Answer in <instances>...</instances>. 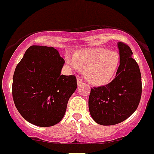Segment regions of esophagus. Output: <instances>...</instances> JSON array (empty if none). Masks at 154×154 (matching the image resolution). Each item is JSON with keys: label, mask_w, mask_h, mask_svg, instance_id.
Returning a JSON list of instances; mask_svg holds the SVG:
<instances>
[{"label": "esophagus", "mask_w": 154, "mask_h": 154, "mask_svg": "<svg viewBox=\"0 0 154 154\" xmlns=\"http://www.w3.org/2000/svg\"><path fill=\"white\" fill-rule=\"evenodd\" d=\"M82 82H83L82 79H81L80 78L77 79V85H80L81 84H82Z\"/></svg>", "instance_id": "1"}]
</instances>
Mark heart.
<instances>
[{"instance_id": "heart-1", "label": "heart", "mask_w": 154, "mask_h": 154, "mask_svg": "<svg viewBox=\"0 0 154 154\" xmlns=\"http://www.w3.org/2000/svg\"><path fill=\"white\" fill-rule=\"evenodd\" d=\"M68 65L73 69L85 70L86 79L95 85L107 84L113 79L119 66L120 57L117 51L96 48L82 50L66 57Z\"/></svg>"}]
</instances>
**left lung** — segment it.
<instances>
[{"mask_svg":"<svg viewBox=\"0 0 154 154\" xmlns=\"http://www.w3.org/2000/svg\"><path fill=\"white\" fill-rule=\"evenodd\" d=\"M119 66L109 84L91 89L89 112L97 123L112 125L125 121L134 111L141 97V75L128 45L118 42Z\"/></svg>","mask_w":154,"mask_h":154,"instance_id":"8db88e82","label":"left lung"}]
</instances>
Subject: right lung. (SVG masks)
Listing matches in <instances>:
<instances>
[{
  "label": "right lung",
  "mask_w": 154,
  "mask_h": 154,
  "mask_svg": "<svg viewBox=\"0 0 154 154\" xmlns=\"http://www.w3.org/2000/svg\"><path fill=\"white\" fill-rule=\"evenodd\" d=\"M65 60L53 47H29L16 67L13 98L22 116L40 127L56 125L77 88L75 76L61 75Z\"/></svg>",
  "instance_id": "1"
}]
</instances>
